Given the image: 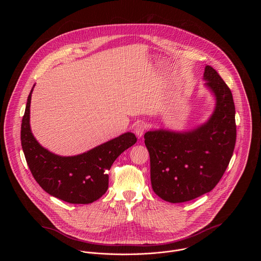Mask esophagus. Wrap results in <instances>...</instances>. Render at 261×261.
I'll use <instances>...</instances> for the list:
<instances>
[{"label": "esophagus", "instance_id": "34e87169", "mask_svg": "<svg viewBox=\"0 0 261 261\" xmlns=\"http://www.w3.org/2000/svg\"><path fill=\"white\" fill-rule=\"evenodd\" d=\"M146 132V125L144 123H137L135 126V134L138 138H142Z\"/></svg>", "mask_w": 261, "mask_h": 261}]
</instances>
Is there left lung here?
<instances>
[{
    "instance_id": "left-lung-1",
    "label": "left lung",
    "mask_w": 261,
    "mask_h": 261,
    "mask_svg": "<svg viewBox=\"0 0 261 261\" xmlns=\"http://www.w3.org/2000/svg\"><path fill=\"white\" fill-rule=\"evenodd\" d=\"M203 79L216 99L205 123L188 132L156 129L145 134L151 188L167 202L183 203L213 190L233 154L236 124L231 90L209 65Z\"/></svg>"
}]
</instances>
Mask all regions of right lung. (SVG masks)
Segmentation results:
<instances>
[{"label": "right lung", "instance_id": "obj_1", "mask_svg": "<svg viewBox=\"0 0 261 261\" xmlns=\"http://www.w3.org/2000/svg\"><path fill=\"white\" fill-rule=\"evenodd\" d=\"M28 96L21 125V144L28 167L40 187L53 197L71 204H89L109 188L108 171L116 158L137 143L133 133H125L100 146L72 156H62L44 149L30 128Z\"/></svg>", "mask_w": 261, "mask_h": 261}]
</instances>
